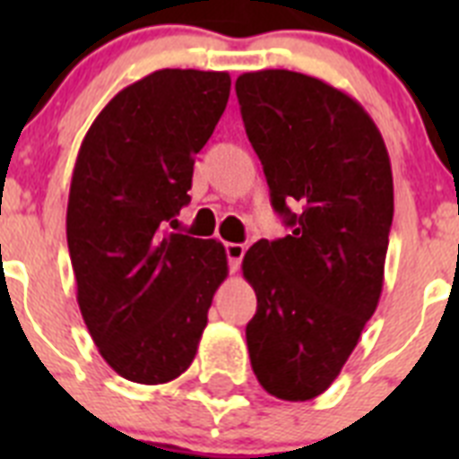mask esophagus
I'll use <instances>...</instances> for the list:
<instances>
[{
  "label": "esophagus",
  "mask_w": 459,
  "mask_h": 459,
  "mask_svg": "<svg viewBox=\"0 0 459 459\" xmlns=\"http://www.w3.org/2000/svg\"><path fill=\"white\" fill-rule=\"evenodd\" d=\"M225 253H227V262H230V269L237 271L241 266V259L246 255V246L243 243H225Z\"/></svg>",
  "instance_id": "obj_1"
}]
</instances>
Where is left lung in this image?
<instances>
[{"label": "left lung", "instance_id": "8db88e82", "mask_svg": "<svg viewBox=\"0 0 459 459\" xmlns=\"http://www.w3.org/2000/svg\"><path fill=\"white\" fill-rule=\"evenodd\" d=\"M237 96L248 140L290 234L243 257L257 294L246 326L266 393L322 395L359 344L384 287L393 222L391 158L350 93L303 73H243Z\"/></svg>", "mask_w": 459, "mask_h": 459}]
</instances>
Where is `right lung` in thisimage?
I'll list each match as a JSON object with an SVG mask.
<instances>
[{"mask_svg": "<svg viewBox=\"0 0 459 459\" xmlns=\"http://www.w3.org/2000/svg\"><path fill=\"white\" fill-rule=\"evenodd\" d=\"M230 87L222 71H156L121 89L80 144L66 211L78 306L108 366L135 384L188 370L227 278L221 241L168 222L190 202L195 153Z\"/></svg>", "mask_w": 459, "mask_h": 459, "instance_id": "1", "label": "right lung"}]
</instances>
